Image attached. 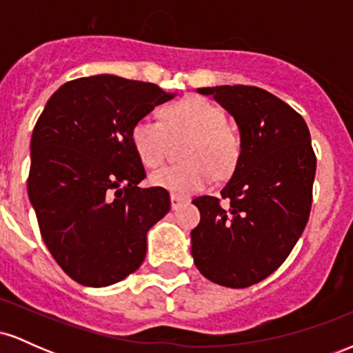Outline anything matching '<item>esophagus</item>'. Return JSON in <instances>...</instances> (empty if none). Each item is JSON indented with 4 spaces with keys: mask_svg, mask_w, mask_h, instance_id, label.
<instances>
[{
    "mask_svg": "<svg viewBox=\"0 0 353 353\" xmlns=\"http://www.w3.org/2000/svg\"><path fill=\"white\" fill-rule=\"evenodd\" d=\"M185 199H184V197H181V196H174V194H172V196H171V208L172 209H177V208H179V205L182 204V202H184Z\"/></svg>",
    "mask_w": 353,
    "mask_h": 353,
    "instance_id": "1",
    "label": "esophagus"
}]
</instances>
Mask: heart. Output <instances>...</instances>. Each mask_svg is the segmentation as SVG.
<instances>
[{
  "mask_svg": "<svg viewBox=\"0 0 353 353\" xmlns=\"http://www.w3.org/2000/svg\"><path fill=\"white\" fill-rule=\"evenodd\" d=\"M163 123L143 117L132 125L131 143L148 168H157L165 159L171 137L192 136L185 152L188 164L157 169L151 182L174 196H189L204 189L214 172L225 176L239 159V141L225 128V114L212 101L189 96L161 111Z\"/></svg>",
  "mask_w": 353,
  "mask_h": 353,
  "instance_id": "heart-1",
  "label": "heart"
}]
</instances>
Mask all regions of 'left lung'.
Here are the masks:
<instances>
[{
    "label": "left lung",
    "instance_id": "left-lung-1",
    "mask_svg": "<svg viewBox=\"0 0 353 353\" xmlns=\"http://www.w3.org/2000/svg\"><path fill=\"white\" fill-rule=\"evenodd\" d=\"M236 119L241 154L221 199L192 201L201 222L190 232V254L214 283L244 289L264 281L289 257L312 208L315 152L303 117L265 89L199 88Z\"/></svg>",
    "mask_w": 353,
    "mask_h": 353
}]
</instances>
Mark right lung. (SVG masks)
Here are the masks:
<instances>
[{"label": "right lung", "instance_id": "obj_1", "mask_svg": "<svg viewBox=\"0 0 353 353\" xmlns=\"http://www.w3.org/2000/svg\"><path fill=\"white\" fill-rule=\"evenodd\" d=\"M157 84L112 74L63 84L31 136L28 196L58 265L86 287H106L139 269L145 234L171 209L145 177L131 129L172 99Z\"/></svg>", "mask_w": 353, "mask_h": 353}]
</instances>
